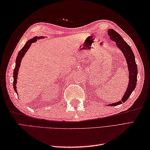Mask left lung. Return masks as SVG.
<instances>
[{
	"label": "left lung",
	"instance_id": "1",
	"mask_svg": "<svg viewBox=\"0 0 150 150\" xmlns=\"http://www.w3.org/2000/svg\"><path fill=\"white\" fill-rule=\"evenodd\" d=\"M108 34L110 36V39L116 42L117 46L119 47V48L124 53L127 64H128L129 74V81L128 88L126 89V91L122 98L121 99V100L117 102V103L110 104V106H114L126 102L128 100L130 95H131L132 91L135 90L137 85V67L135 56L133 55L131 47L124 40L122 37L113 29H110L109 31H108Z\"/></svg>",
	"mask_w": 150,
	"mask_h": 150
}]
</instances>
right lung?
<instances>
[{"label":"right lung","mask_w":150,"mask_h":150,"mask_svg":"<svg viewBox=\"0 0 150 150\" xmlns=\"http://www.w3.org/2000/svg\"><path fill=\"white\" fill-rule=\"evenodd\" d=\"M42 38H43V37H35L33 38V39L29 40L26 43V44H25L24 46L22 47V48L20 50V52H19L18 53L17 59H16V65H15V69H14V71H13V88L15 90V91L17 93V88H16V84H17L18 71L19 68H20L22 59L23 58V57L24 56L25 53H26V52L28 50V49L30 48L31 43H33L35 42H36L37 39H42Z\"/></svg>","instance_id":"1"}]
</instances>
